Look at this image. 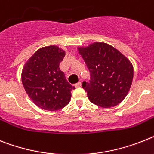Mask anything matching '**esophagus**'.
I'll return each mask as SVG.
<instances>
[{
	"label": "esophagus",
	"mask_w": 154,
	"mask_h": 154,
	"mask_svg": "<svg viewBox=\"0 0 154 154\" xmlns=\"http://www.w3.org/2000/svg\"><path fill=\"white\" fill-rule=\"evenodd\" d=\"M74 86H75V87H76V88H80V87H81V81H79L78 83L75 84Z\"/></svg>",
	"instance_id": "1"
}]
</instances>
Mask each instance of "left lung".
Returning a JSON list of instances; mask_svg holds the SVG:
<instances>
[{
	"label": "left lung",
	"mask_w": 154,
	"mask_h": 154,
	"mask_svg": "<svg viewBox=\"0 0 154 154\" xmlns=\"http://www.w3.org/2000/svg\"><path fill=\"white\" fill-rule=\"evenodd\" d=\"M90 72L89 82L82 88L95 105L103 108L116 106L128 95L134 69L128 59L106 43L94 42L77 48Z\"/></svg>",
	"instance_id": "left-lung-1"
}]
</instances>
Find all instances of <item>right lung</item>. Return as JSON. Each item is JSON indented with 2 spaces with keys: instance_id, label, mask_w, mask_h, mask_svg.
Listing matches in <instances>:
<instances>
[{
  "instance_id": "add662e5",
  "label": "right lung",
  "mask_w": 154,
  "mask_h": 154,
  "mask_svg": "<svg viewBox=\"0 0 154 154\" xmlns=\"http://www.w3.org/2000/svg\"><path fill=\"white\" fill-rule=\"evenodd\" d=\"M66 52L55 45L38 49L25 63L22 71V82L33 103L42 109L55 111L69 103L71 90L59 69Z\"/></svg>"
}]
</instances>
